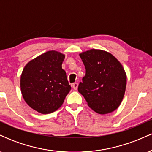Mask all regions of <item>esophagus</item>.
Here are the masks:
<instances>
[{
  "label": "esophagus",
  "mask_w": 152,
  "mask_h": 152,
  "mask_svg": "<svg viewBox=\"0 0 152 152\" xmlns=\"http://www.w3.org/2000/svg\"><path fill=\"white\" fill-rule=\"evenodd\" d=\"M78 86V83H76V82H75V83H72V85H71V86H72V88H74V90H77Z\"/></svg>",
  "instance_id": "esophagus-1"
}]
</instances>
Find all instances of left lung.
Instances as JSON below:
<instances>
[{
  "label": "left lung",
  "instance_id": "8db88e82",
  "mask_svg": "<svg viewBox=\"0 0 152 152\" xmlns=\"http://www.w3.org/2000/svg\"><path fill=\"white\" fill-rule=\"evenodd\" d=\"M86 75L78 91L91 109L100 114L116 110L121 103L126 86V76L120 62L112 54L91 49L80 54Z\"/></svg>",
  "mask_w": 152,
  "mask_h": 152
}]
</instances>
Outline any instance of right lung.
<instances>
[{"label": "right lung", "instance_id": "1", "mask_svg": "<svg viewBox=\"0 0 152 152\" xmlns=\"http://www.w3.org/2000/svg\"><path fill=\"white\" fill-rule=\"evenodd\" d=\"M65 56L49 50L26 64L20 76V89L27 104L41 114L60 108L71 87L62 69Z\"/></svg>", "mask_w": 152, "mask_h": 152}]
</instances>
